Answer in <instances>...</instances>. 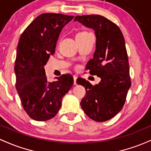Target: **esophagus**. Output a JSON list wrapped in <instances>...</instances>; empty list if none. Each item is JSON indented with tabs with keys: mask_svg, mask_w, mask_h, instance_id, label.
<instances>
[{
	"mask_svg": "<svg viewBox=\"0 0 151 151\" xmlns=\"http://www.w3.org/2000/svg\"><path fill=\"white\" fill-rule=\"evenodd\" d=\"M77 76H73V80H74V81H73V84L74 85H76L77 84V82H76V80H77Z\"/></svg>",
	"mask_w": 151,
	"mask_h": 151,
	"instance_id": "34e87169",
	"label": "esophagus"
}]
</instances>
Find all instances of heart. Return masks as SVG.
Instances as JSON below:
<instances>
[{
  "mask_svg": "<svg viewBox=\"0 0 151 151\" xmlns=\"http://www.w3.org/2000/svg\"><path fill=\"white\" fill-rule=\"evenodd\" d=\"M90 33H89V32H88V31H86V30L79 31L78 33H76V38H83V37L86 36V35L90 34Z\"/></svg>",
  "mask_w": 151,
  "mask_h": 151,
  "instance_id": "1",
  "label": "heart"
}]
</instances>
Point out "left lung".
<instances>
[{"label":"left lung","mask_w":151,"mask_h":151,"mask_svg":"<svg viewBox=\"0 0 151 151\" xmlns=\"http://www.w3.org/2000/svg\"><path fill=\"white\" fill-rule=\"evenodd\" d=\"M74 21L95 30L96 49L86 68L91 75L101 78L95 86L77 79L86 91L81 108L93 121H108L122 110L131 86L124 37L116 23L102 16H77Z\"/></svg>","instance_id":"left-lung-1"}]
</instances>
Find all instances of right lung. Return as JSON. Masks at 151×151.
Here are the masks:
<instances>
[{
  "mask_svg": "<svg viewBox=\"0 0 151 151\" xmlns=\"http://www.w3.org/2000/svg\"><path fill=\"white\" fill-rule=\"evenodd\" d=\"M73 18L60 13H43L20 37L14 68L16 88L23 109L35 121L53 118L60 108L63 97L73 83L70 74L48 82L44 70L49 58L55 53L62 28Z\"/></svg>",
  "mask_w": 151,
  "mask_h": 151,
  "instance_id": "1",
  "label": "right lung"
}]
</instances>
